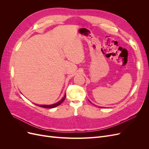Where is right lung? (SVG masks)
Wrapping results in <instances>:
<instances>
[{
	"mask_svg": "<svg viewBox=\"0 0 149 149\" xmlns=\"http://www.w3.org/2000/svg\"><path fill=\"white\" fill-rule=\"evenodd\" d=\"M65 97H66V94H65V96L63 97V98L61 100H60L59 102H58L56 104H52V105H37V106L41 107H44V108H54V107H56L60 105L61 104L65 101Z\"/></svg>",
	"mask_w": 149,
	"mask_h": 149,
	"instance_id": "add662e5",
	"label": "right lung"
}]
</instances>
